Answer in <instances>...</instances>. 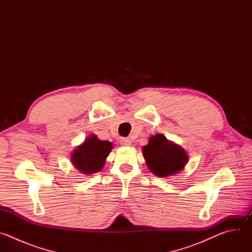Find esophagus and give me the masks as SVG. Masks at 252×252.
<instances>
[{"instance_id": "esophagus-1", "label": "esophagus", "mask_w": 252, "mask_h": 252, "mask_svg": "<svg viewBox=\"0 0 252 252\" xmlns=\"http://www.w3.org/2000/svg\"><path fill=\"white\" fill-rule=\"evenodd\" d=\"M130 143H131V141L128 138H126V137L121 138V145L124 147H129Z\"/></svg>"}]
</instances>
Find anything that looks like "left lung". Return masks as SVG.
<instances>
[{
  "instance_id": "left-lung-1",
  "label": "left lung",
  "mask_w": 252,
  "mask_h": 252,
  "mask_svg": "<svg viewBox=\"0 0 252 252\" xmlns=\"http://www.w3.org/2000/svg\"><path fill=\"white\" fill-rule=\"evenodd\" d=\"M141 151L149 169L159 177L179 173L189 162L187 151L160 133L152 135Z\"/></svg>"
}]
</instances>
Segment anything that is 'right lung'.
Listing matches in <instances>:
<instances>
[{"label":"right lung","mask_w":252,"mask_h":252,"mask_svg":"<svg viewBox=\"0 0 252 252\" xmlns=\"http://www.w3.org/2000/svg\"><path fill=\"white\" fill-rule=\"evenodd\" d=\"M114 148L111 141L101 140L95 134H90L70 155V162L85 175L100 171L107 156Z\"/></svg>","instance_id":"add662e5"}]
</instances>
